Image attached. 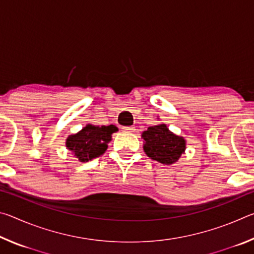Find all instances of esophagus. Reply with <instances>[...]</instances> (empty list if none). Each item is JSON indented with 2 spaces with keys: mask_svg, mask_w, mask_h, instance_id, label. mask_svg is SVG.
I'll use <instances>...</instances> for the list:
<instances>
[{
  "mask_svg": "<svg viewBox=\"0 0 254 254\" xmlns=\"http://www.w3.org/2000/svg\"><path fill=\"white\" fill-rule=\"evenodd\" d=\"M123 131L124 132H127V133H134L135 127H123Z\"/></svg>",
  "mask_w": 254,
  "mask_h": 254,
  "instance_id": "esophagus-1",
  "label": "esophagus"
}]
</instances>
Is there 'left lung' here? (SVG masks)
<instances>
[{"label": "left lung", "instance_id": "8db88e82", "mask_svg": "<svg viewBox=\"0 0 254 254\" xmlns=\"http://www.w3.org/2000/svg\"><path fill=\"white\" fill-rule=\"evenodd\" d=\"M143 150L152 160L162 165L177 162L186 150V140L171 132L165 123L149 127L142 132Z\"/></svg>", "mask_w": 254, "mask_h": 254}]
</instances>
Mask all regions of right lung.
I'll return each mask as SVG.
<instances>
[{"label":"right lung","mask_w":254,"mask_h":254,"mask_svg":"<svg viewBox=\"0 0 254 254\" xmlns=\"http://www.w3.org/2000/svg\"><path fill=\"white\" fill-rule=\"evenodd\" d=\"M119 128L110 126H93L88 123L75 134L68 135L66 139V148L74 154L80 162H87L102 156L109 147L112 134Z\"/></svg>","instance_id":"obj_1"}]
</instances>
